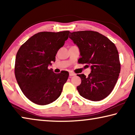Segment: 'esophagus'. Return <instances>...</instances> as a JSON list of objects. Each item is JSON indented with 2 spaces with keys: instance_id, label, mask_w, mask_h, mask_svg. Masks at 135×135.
<instances>
[{
  "instance_id": "obj_1",
  "label": "esophagus",
  "mask_w": 135,
  "mask_h": 135,
  "mask_svg": "<svg viewBox=\"0 0 135 135\" xmlns=\"http://www.w3.org/2000/svg\"><path fill=\"white\" fill-rule=\"evenodd\" d=\"M69 74H70V77L76 76V74H75V73H73V72H70Z\"/></svg>"
}]
</instances>
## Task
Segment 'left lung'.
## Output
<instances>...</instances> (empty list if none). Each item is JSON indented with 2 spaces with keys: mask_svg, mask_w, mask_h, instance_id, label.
<instances>
[{
  "mask_svg": "<svg viewBox=\"0 0 135 135\" xmlns=\"http://www.w3.org/2000/svg\"><path fill=\"white\" fill-rule=\"evenodd\" d=\"M69 37L78 46L80 64L90 65L86 77L77 74L81 83L77 87L82 97L92 101L104 99L110 94L120 72L119 55L115 45L97 31H80L70 33Z\"/></svg>",
  "mask_w": 135,
  "mask_h": 135,
  "instance_id": "8db88e82",
  "label": "left lung"
}]
</instances>
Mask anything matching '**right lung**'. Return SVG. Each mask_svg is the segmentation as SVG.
<instances>
[{
	"instance_id": "add662e5",
	"label": "right lung",
	"mask_w": 135,
	"mask_h": 135,
	"mask_svg": "<svg viewBox=\"0 0 135 135\" xmlns=\"http://www.w3.org/2000/svg\"><path fill=\"white\" fill-rule=\"evenodd\" d=\"M69 31H43L36 34L22 45L16 55L15 75L22 93L33 103L45 105L61 95L69 73H55L49 70L55 61L58 50L62 47Z\"/></svg>"
}]
</instances>
